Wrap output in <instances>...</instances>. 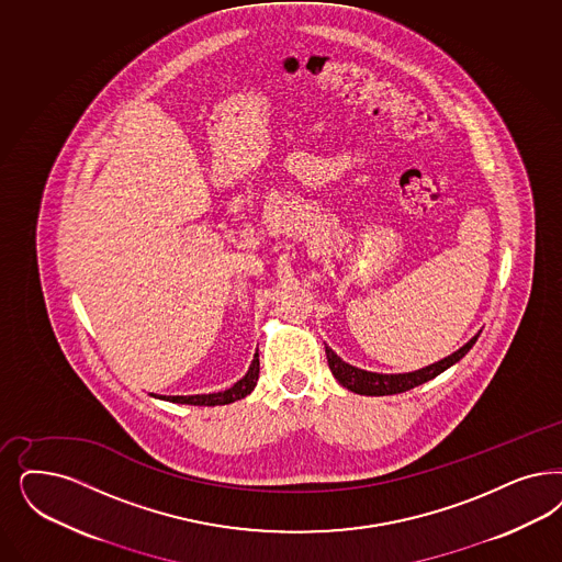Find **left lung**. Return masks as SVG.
I'll return each instance as SVG.
<instances>
[{
	"label": "left lung",
	"mask_w": 562,
	"mask_h": 562,
	"mask_svg": "<svg viewBox=\"0 0 562 562\" xmlns=\"http://www.w3.org/2000/svg\"><path fill=\"white\" fill-rule=\"evenodd\" d=\"M477 336L471 338L463 349L452 352L450 357H446L442 361L429 366V368L419 369V371H411V373H398V375H386V373H373V371H363V369L352 368L349 363H345L334 350L326 347V357H328V366L334 373V378L345 387H349L357 394H366V396H387V394H401L407 392L411 387L426 384L431 378L440 375L445 369L454 366L457 361H461L469 349L475 345Z\"/></svg>",
	"instance_id": "1"
}]
</instances>
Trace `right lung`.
<instances>
[{
  "label": "right lung",
  "instance_id": "obj_1",
  "mask_svg": "<svg viewBox=\"0 0 562 562\" xmlns=\"http://www.w3.org/2000/svg\"><path fill=\"white\" fill-rule=\"evenodd\" d=\"M257 378H259V352H255L252 357L251 368L247 371V375L243 380H238L233 387L224 390V392H215V394H196V396H168V401L180 403V405H196V407H215V405H231L234 401L245 398L247 394H251L252 387L257 386ZM166 398V396H164Z\"/></svg>",
  "mask_w": 562,
  "mask_h": 562
}]
</instances>
